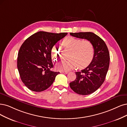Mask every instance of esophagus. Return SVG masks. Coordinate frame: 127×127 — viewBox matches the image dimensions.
<instances>
[{
  "instance_id": "obj_1",
  "label": "esophagus",
  "mask_w": 127,
  "mask_h": 127,
  "mask_svg": "<svg viewBox=\"0 0 127 127\" xmlns=\"http://www.w3.org/2000/svg\"><path fill=\"white\" fill-rule=\"evenodd\" d=\"M60 73H64V74H67L68 73V72H67V71H65V72L61 71V72H60Z\"/></svg>"
}]
</instances>
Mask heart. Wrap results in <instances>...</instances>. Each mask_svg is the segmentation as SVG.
Returning <instances> with one entry per match:
<instances>
[{
	"label": "heart",
	"mask_w": 127,
	"mask_h": 127,
	"mask_svg": "<svg viewBox=\"0 0 127 127\" xmlns=\"http://www.w3.org/2000/svg\"><path fill=\"white\" fill-rule=\"evenodd\" d=\"M63 44L71 50L69 60L62 61L56 65V69L60 71H68L77 65L81 68L85 67L90 64L94 55V49L91 42L87 40L69 37L63 41ZM51 56L55 61L59 60L60 52L58 48L53 46L51 50Z\"/></svg>",
	"instance_id": "1"
}]
</instances>
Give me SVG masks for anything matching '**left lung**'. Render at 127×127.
Instances as JSON below:
<instances>
[{"label": "left lung", "instance_id": "8db88e82", "mask_svg": "<svg viewBox=\"0 0 127 127\" xmlns=\"http://www.w3.org/2000/svg\"><path fill=\"white\" fill-rule=\"evenodd\" d=\"M70 34L90 41L94 49V55L90 64L81 72H75V80L69 83L71 88L78 94L90 95L105 81L109 66V51L104 40L93 32L70 33Z\"/></svg>", "mask_w": 127, "mask_h": 127}]
</instances>
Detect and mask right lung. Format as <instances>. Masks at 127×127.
<instances>
[{
	"label": "right lung",
	"instance_id": "obj_1",
	"mask_svg": "<svg viewBox=\"0 0 127 127\" xmlns=\"http://www.w3.org/2000/svg\"><path fill=\"white\" fill-rule=\"evenodd\" d=\"M67 33L39 31L23 42L19 51L17 67L22 82L30 90L40 92L53 84L60 72L52 71L51 50Z\"/></svg>",
	"mask_w": 127,
	"mask_h": 127
}]
</instances>
